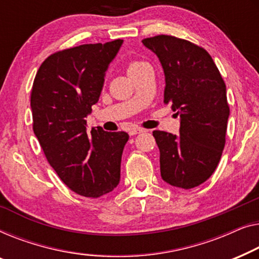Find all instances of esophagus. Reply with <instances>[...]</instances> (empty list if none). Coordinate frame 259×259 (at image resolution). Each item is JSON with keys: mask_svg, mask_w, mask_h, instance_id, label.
<instances>
[{"mask_svg": "<svg viewBox=\"0 0 259 259\" xmlns=\"http://www.w3.org/2000/svg\"><path fill=\"white\" fill-rule=\"evenodd\" d=\"M142 133H145V130L142 128H133L129 131V134L131 135V136H134V135H137V134H142Z\"/></svg>", "mask_w": 259, "mask_h": 259, "instance_id": "obj_1", "label": "esophagus"}]
</instances>
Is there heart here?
<instances>
[{
  "mask_svg": "<svg viewBox=\"0 0 259 259\" xmlns=\"http://www.w3.org/2000/svg\"><path fill=\"white\" fill-rule=\"evenodd\" d=\"M142 63H143V62H140V61H133V62H130L129 65H128V70H130V69H133V68H135V67H137V65H140V64H142Z\"/></svg>",
  "mask_w": 259,
  "mask_h": 259,
  "instance_id": "obj_1",
  "label": "heart"
}]
</instances>
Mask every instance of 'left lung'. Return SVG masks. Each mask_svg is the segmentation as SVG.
I'll use <instances>...</instances> for the list:
<instances>
[{
	"label": "left lung",
	"instance_id": "1",
	"mask_svg": "<svg viewBox=\"0 0 259 259\" xmlns=\"http://www.w3.org/2000/svg\"><path fill=\"white\" fill-rule=\"evenodd\" d=\"M143 45L156 54L165 76L164 103L181 117L180 134L155 130L163 181L198 187L216 170L225 145L230 109L227 87L209 53L201 47L158 35Z\"/></svg>",
	"mask_w": 259,
	"mask_h": 259
}]
</instances>
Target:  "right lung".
I'll return each mask as SVG.
<instances>
[{
    "instance_id": "1",
    "label": "right lung",
    "mask_w": 259,
    "mask_h": 259,
    "mask_svg": "<svg viewBox=\"0 0 259 259\" xmlns=\"http://www.w3.org/2000/svg\"><path fill=\"white\" fill-rule=\"evenodd\" d=\"M123 39L82 45L50 55L31 89L32 129L49 164L76 194L97 198L117 187L129 135L98 126L87 131V116L96 104L105 71Z\"/></svg>"
}]
</instances>
